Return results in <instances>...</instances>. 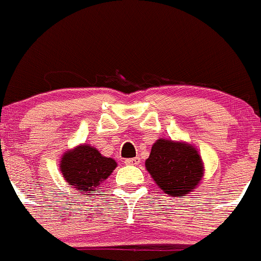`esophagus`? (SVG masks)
<instances>
[{"label": "esophagus", "mask_w": 261, "mask_h": 261, "mask_svg": "<svg viewBox=\"0 0 261 261\" xmlns=\"http://www.w3.org/2000/svg\"><path fill=\"white\" fill-rule=\"evenodd\" d=\"M139 163H140V158L139 156H136V158H128L125 161V164H127V166H136Z\"/></svg>", "instance_id": "34e87169"}]
</instances>
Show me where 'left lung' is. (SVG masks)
Wrapping results in <instances>:
<instances>
[{"mask_svg": "<svg viewBox=\"0 0 261 261\" xmlns=\"http://www.w3.org/2000/svg\"><path fill=\"white\" fill-rule=\"evenodd\" d=\"M145 167L154 181L171 196L186 195L203 177L201 156L192 146L159 139L151 146Z\"/></svg>", "mask_w": 261, "mask_h": 261, "instance_id": "8db88e82", "label": "left lung"}]
</instances>
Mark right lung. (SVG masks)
Segmentation results:
<instances>
[{
  "label": "right lung",
  "instance_id": "1",
  "mask_svg": "<svg viewBox=\"0 0 261 261\" xmlns=\"http://www.w3.org/2000/svg\"><path fill=\"white\" fill-rule=\"evenodd\" d=\"M117 163L106 158L95 148L80 145L67 151L61 161V172L70 187L79 190L82 195H90L105 181Z\"/></svg>",
  "mask_w": 261,
  "mask_h": 261
}]
</instances>
